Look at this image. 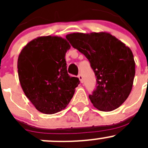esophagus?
Segmentation results:
<instances>
[{
	"label": "esophagus",
	"mask_w": 148,
	"mask_h": 148,
	"mask_svg": "<svg viewBox=\"0 0 148 148\" xmlns=\"http://www.w3.org/2000/svg\"><path fill=\"white\" fill-rule=\"evenodd\" d=\"M78 78L79 79L80 82H81L82 83H83V82H84V79H83V76H82V74H81V73H79V75H78Z\"/></svg>",
	"instance_id": "esophagus-1"
}]
</instances>
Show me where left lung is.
<instances>
[{
  "label": "left lung",
  "mask_w": 148,
  "mask_h": 148,
  "mask_svg": "<svg viewBox=\"0 0 148 148\" xmlns=\"http://www.w3.org/2000/svg\"><path fill=\"white\" fill-rule=\"evenodd\" d=\"M66 38L83 53L96 77V88L89 95L93 105L101 111L118 108L129 96L135 74L132 51L107 33H74Z\"/></svg>",
  "instance_id": "8db88e82"
}]
</instances>
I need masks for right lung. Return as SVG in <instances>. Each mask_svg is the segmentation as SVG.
<instances>
[{
    "label": "right lung",
    "instance_id": "add662e5",
    "mask_svg": "<svg viewBox=\"0 0 148 148\" xmlns=\"http://www.w3.org/2000/svg\"><path fill=\"white\" fill-rule=\"evenodd\" d=\"M69 48L66 40L49 36L30 41L19 54L21 85L41 112L51 114L64 109L80 82L67 72L65 54Z\"/></svg>",
    "mask_w": 148,
    "mask_h": 148
}]
</instances>
